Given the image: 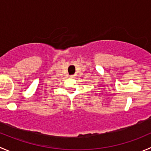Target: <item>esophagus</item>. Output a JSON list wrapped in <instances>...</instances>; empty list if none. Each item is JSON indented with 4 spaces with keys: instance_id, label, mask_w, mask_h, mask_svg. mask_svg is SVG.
<instances>
[{
    "instance_id": "esophagus-1",
    "label": "esophagus",
    "mask_w": 151,
    "mask_h": 151,
    "mask_svg": "<svg viewBox=\"0 0 151 151\" xmlns=\"http://www.w3.org/2000/svg\"><path fill=\"white\" fill-rule=\"evenodd\" d=\"M70 77H71V78H74V75H70Z\"/></svg>"
}]
</instances>
